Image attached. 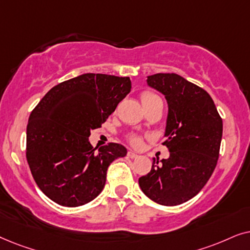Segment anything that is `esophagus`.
<instances>
[{
    "label": "esophagus",
    "instance_id": "esophagus-1",
    "mask_svg": "<svg viewBox=\"0 0 250 250\" xmlns=\"http://www.w3.org/2000/svg\"><path fill=\"white\" fill-rule=\"evenodd\" d=\"M128 156L130 159H136V158H138V154L137 153H135V152H132V151H129L128 152Z\"/></svg>",
    "mask_w": 250,
    "mask_h": 250
}]
</instances>
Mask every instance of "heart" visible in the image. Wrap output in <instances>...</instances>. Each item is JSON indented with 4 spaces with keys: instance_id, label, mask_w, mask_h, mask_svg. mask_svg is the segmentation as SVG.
Returning <instances> with one entry per match:
<instances>
[{
    "instance_id": "1",
    "label": "heart",
    "mask_w": 250,
    "mask_h": 250,
    "mask_svg": "<svg viewBox=\"0 0 250 250\" xmlns=\"http://www.w3.org/2000/svg\"><path fill=\"white\" fill-rule=\"evenodd\" d=\"M155 99H160L158 96L152 94V92H148V91H145L142 94V103L143 104H145V103H149L152 101H155ZM129 142L131 143L134 146H139L142 144V137H139L137 135H130L129 136Z\"/></svg>"
}]
</instances>
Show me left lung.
I'll return each mask as SVG.
<instances>
[{"label":"left lung","instance_id":"8db88e82","mask_svg":"<svg viewBox=\"0 0 250 250\" xmlns=\"http://www.w3.org/2000/svg\"><path fill=\"white\" fill-rule=\"evenodd\" d=\"M147 85L161 92L168 104L166 145L168 159H154L139 178L146 197L162 206H177L198 194L217 165L223 121L206 90L175 73L147 76Z\"/></svg>","mask_w":250,"mask_h":250}]
</instances>
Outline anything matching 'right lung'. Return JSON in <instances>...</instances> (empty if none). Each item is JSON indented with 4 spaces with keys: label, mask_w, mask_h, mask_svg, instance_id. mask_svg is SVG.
Returning <instances> with one entry per match:
<instances>
[{
    "label": "right lung",
    "mask_w": 250,
    "mask_h": 250,
    "mask_svg": "<svg viewBox=\"0 0 250 250\" xmlns=\"http://www.w3.org/2000/svg\"><path fill=\"white\" fill-rule=\"evenodd\" d=\"M130 90L128 76L85 73L53 86L33 109L26 158L35 183L53 202L79 207L103 191L108 166L127 148L116 143L94 148L89 136Z\"/></svg>",
    "instance_id": "obj_1"
}]
</instances>
